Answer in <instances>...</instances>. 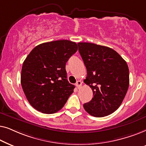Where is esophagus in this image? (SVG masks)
Listing matches in <instances>:
<instances>
[{"instance_id":"1","label":"esophagus","mask_w":146,"mask_h":146,"mask_svg":"<svg viewBox=\"0 0 146 146\" xmlns=\"http://www.w3.org/2000/svg\"><path fill=\"white\" fill-rule=\"evenodd\" d=\"M75 85H76V86L78 88H80L81 87V86H82V82L81 81H80V80H78L77 82H76V83L75 84Z\"/></svg>"}]
</instances>
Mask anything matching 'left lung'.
Listing matches in <instances>:
<instances>
[{"label":"left lung","instance_id":"8db88e82","mask_svg":"<svg viewBox=\"0 0 146 146\" xmlns=\"http://www.w3.org/2000/svg\"><path fill=\"white\" fill-rule=\"evenodd\" d=\"M78 50L87 70L84 82L94 97L84 104L89 114L101 117L116 110L129 87V68L124 60L110 48L89 42H79Z\"/></svg>","mask_w":146,"mask_h":146}]
</instances>
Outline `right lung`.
Segmentation results:
<instances>
[{"label":"right lung","instance_id":"1","mask_svg":"<svg viewBox=\"0 0 146 146\" xmlns=\"http://www.w3.org/2000/svg\"><path fill=\"white\" fill-rule=\"evenodd\" d=\"M77 50L74 42L60 40L40 44L28 55L21 82L34 108L48 114L62 108L75 88L66 79V63Z\"/></svg>","mask_w":146,"mask_h":146}]
</instances>
